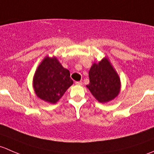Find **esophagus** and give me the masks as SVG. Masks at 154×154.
Wrapping results in <instances>:
<instances>
[{
    "mask_svg": "<svg viewBox=\"0 0 154 154\" xmlns=\"http://www.w3.org/2000/svg\"><path fill=\"white\" fill-rule=\"evenodd\" d=\"M75 84L77 85V86H82V85H83V83H82L81 81H77L75 82Z\"/></svg>",
    "mask_w": 154,
    "mask_h": 154,
    "instance_id": "obj_1",
    "label": "esophagus"
}]
</instances>
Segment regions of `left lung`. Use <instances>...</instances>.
<instances>
[{
	"label": "left lung",
	"instance_id": "1",
	"mask_svg": "<svg viewBox=\"0 0 154 154\" xmlns=\"http://www.w3.org/2000/svg\"><path fill=\"white\" fill-rule=\"evenodd\" d=\"M88 76L89 84L86 85V87L100 103H108L120 93V77L107 57L98 63H93Z\"/></svg>",
	"mask_w": 154,
	"mask_h": 154
}]
</instances>
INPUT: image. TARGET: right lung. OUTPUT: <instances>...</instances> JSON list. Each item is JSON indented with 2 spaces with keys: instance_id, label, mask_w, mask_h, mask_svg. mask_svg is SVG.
<instances>
[{
  "instance_id": "1",
  "label": "right lung",
  "mask_w": 154,
  "mask_h": 154,
  "mask_svg": "<svg viewBox=\"0 0 154 154\" xmlns=\"http://www.w3.org/2000/svg\"><path fill=\"white\" fill-rule=\"evenodd\" d=\"M72 84L69 71L54 56L43 59L32 78V87L37 97L52 104L57 103Z\"/></svg>"
}]
</instances>
